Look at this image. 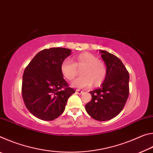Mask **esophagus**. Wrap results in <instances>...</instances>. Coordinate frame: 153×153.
<instances>
[{
  "label": "esophagus",
  "instance_id": "34e87169",
  "mask_svg": "<svg viewBox=\"0 0 153 153\" xmlns=\"http://www.w3.org/2000/svg\"><path fill=\"white\" fill-rule=\"evenodd\" d=\"M76 92L77 93V94H82V93H83V91H81V90H76Z\"/></svg>",
  "mask_w": 153,
  "mask_h": 153
}]
</instances>
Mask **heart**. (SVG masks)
Instances as JSON below:
<instances>
[{"instance_id":"b5f03b06","label":"heart","mask_w":153,"mask_h":153,"mask_svg":"<svg viewBox=\"0 0 153 153\" xmlns=\"http://www.w3.org/2000/svg\"><path fill=\"white\" fill-rule=\"evenodd\" d=\"M82 69V76L72 83L74 87L84 88L91 86H99L105 81L107 76V67L102 61L89 53H83L73 59H66L61 65V71L67 79L71 81Z\"/></svg>"}]
</instances>
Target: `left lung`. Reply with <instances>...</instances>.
I'll return each instance as SVG.
<instances>
[{
  "label": "left lung",
  "instance_id": "1",
  "mask_svg": "<svg viewBox=\"0 0 153 153\" xmlns=\"http://www.w3.org/2000/svg\"><path fill=\"white\" fill-rule=\"evenodd\" d=\"M107 66V76L98 88L90 92L86 105L88 115L97 121H107L122 111L129 96V76L122 62L106 51H99Z\"/></svg>",
  "mask_w": 153,
  "mask_h": 153
}]
</instances>
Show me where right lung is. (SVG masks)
Wrapping results in <instances>:
<instances>
[{
    "mask_svg": "<svg viewBox=\"0 0 153 153\" xmlns=\"http://www.w3.org/2000/svg\"><path fill=\"white\" fill-rule=\"evenodd\" d=\"M71 54L68 48L44 49L25 69L22 97L25 107L36 117L55 120L63 113L67 100L75 92L61 71V63Z\"/></svg>",
    "mask_w": 153,
    "mask_h": 153,
    "instance_id": "add662e5",
    "label": "right lung"
}]
</instances>
